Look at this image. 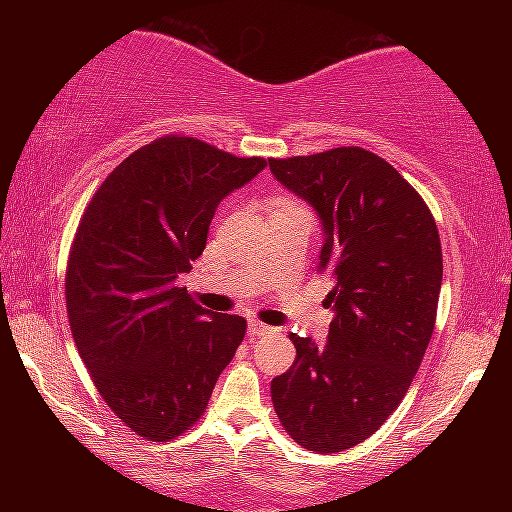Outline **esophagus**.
<instances>
[{
    "instance_id": "obj_1",
    "label": "esophagus",
    "mask_w": 512,
    "mask_h": 512,
    "mask_svg": "<svg viewBox=\"0 0 512 512\" xmlns=\"http://www.w3.org/2000/svg\"><path fill=\"white\" fill-rule=\"evenodd\" d=\"M272 331H275V328L263 324V321H258V319L249 321V335H254V338H261V335H270Z\"/></svg>"
}]
</instances>
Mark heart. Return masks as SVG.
Here are the masks:
<instances>
[{
  "instance_id": "b5f03b06",
  "label": "heart",
  "mask_w": 512,
  "mask_h": 512,
  "mask_svg": "<svg viewBox=\"0 0 512 512\" xmlns=\"http://www.w3.org/2000/svg\"><path fill=\"white\" fill-rule=\"evenodd\" d=\"M289 205H298V202H293L291 198H279V200H277V205H275V209H277V207H289Z\"/></svg>"
}]
</instances>
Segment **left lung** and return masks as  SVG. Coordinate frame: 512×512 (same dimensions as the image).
Here are the masks:
<instances>
[{"mask_svg":"<svg viewBox=\"0 0 512 512\" xmlns=\"http://www.w3.org/2000/svg\"><path fill=\"white\" fill-rule=\"evenodd\" d=\"M270 170L317 209V272L333 279L335 312L324 345L289 333L296 361L272 380V405L300 447L342 452L387 422L429 347L443 284L436 219L394 165L361 146L270 158Z\"/></svg>","mask_w":512,"mask_h":512,"instance_id":"left-lung-1","label":"left lung"}]
</instances>
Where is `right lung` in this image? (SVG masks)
<instances>
[{"label":"right lung","mask_w":512,"mask_h":512,"mask_svg":"<svg viewBox=\"0 0 512 512\" xmlns=\"http://www.w3.org/2000/svg\"><path fill=\"white\" fill-rule=\"evenodd\" d=\"M265 165L165 135L130 153L81 216L69 328L104 403L137 436L165 443L191 429L244 340L247 319L205 310L179 275L205 251L219 202Z\"/></svg>","instance_id":"1"}]
</instances>
